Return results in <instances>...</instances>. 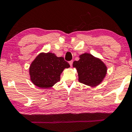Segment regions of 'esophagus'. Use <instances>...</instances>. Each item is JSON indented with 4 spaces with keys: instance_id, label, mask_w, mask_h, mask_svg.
<instances>
[{
    "instance_id": "esophagus-1",
    "label": "esophagus",
    "mask_w": 132,
    "mask_h": 132,
    "mask_svg": "<svg viewBox=\"0 0 132 132\" xmlns=\"http://www.w3.org/2000/svg\"><path fill=\"white\" fill-rule=\"evenodd\" d=\"M69 64L70 65V66H71V67L72 66V64H73V61H69Z\"/></svg>"
}]
</instances>
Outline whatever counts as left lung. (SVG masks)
I'll use <instances>...</instances> for the list:
<instances>
[{"label":"left lung","mask_w":132,"mask_h":132,"mask_svg":"<svg viewBox=\"0 0 132 132\" xmlns=\"http://www.w3.org/2000/svg\"><path fill=\"white\" fill-rule=\"evenodd\" d=\"M79 59L74 61L73 67L78 75V81L85 85L95 87L102 82L107 73V67L100 58L85 53L79 55Z\"/></svg>","instance_id":"8db88e82"}]
</instances>
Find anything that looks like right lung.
I'll use <instances>...</instances> for the list:
<instances>
[{
  "instance_id": "1",
  "label": "right lung",
  "mask_w": 132,
  "mask_h": 132,
  "mask_svg": "<svg viewBox=\"0 0 132 132\" xmlns=\"http://www.w3.org/2000/svg\"><path fill=\"white\" fill-rule=\"evenodd\" d=\"M70 67L63 57L52 53H40L29 67L30 79L37 87L50 88L60 81L63 70Z\"/></svg>"
}]
</instances>
